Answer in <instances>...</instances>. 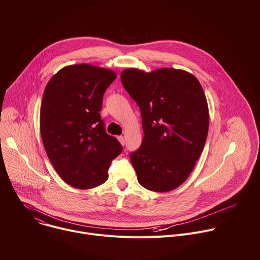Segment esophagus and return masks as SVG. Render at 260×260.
Segmentation results:
<instances>
[{
	"label": "esophagus",
	"instance_id": "obj_1",
	"mask_svg": "<svg viewBox=\"0 0 260 260\" xmlns=\"http://www.w3.org/2000/svg\"><path fill=\"white\" fill-rule=\"evenodd\" d=\"M117 139H118V141L120 142L121 145H124V142H125V141H124V137H123V136H119V137H117Z\"/></svg>",
	"mask_w": 260,
	"mask_h": 260
}]
</instances>
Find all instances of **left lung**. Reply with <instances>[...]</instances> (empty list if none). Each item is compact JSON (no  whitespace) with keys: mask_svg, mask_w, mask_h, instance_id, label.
<instances>
[{"mask_svg":"<svg viewBox=\"0 0 260 260\" xmlns=\"http://www.w3.org/2000/svg\"><path fill=\"white\" fill-rule=\"evenodd\" d=\"M120 78L142 116L143 142L131 153L138 181L148 190L172 191L188 178L207 140L203 87L192 74L172 68L125 69Z\"/></svg>","mask_w":260,"mask_h":260,"instance_id":"obj_1","label":"left lung"}]
</instances>
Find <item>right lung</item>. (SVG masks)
Segmentation results:
<instances>
[{
	"label": "right lung",
	"instance_id": "1",
	"mask_svg": "<svg viewBox=\"0 0 260 260\" xmlns=\"http://www.w3.org/2000/svg\"><path fill=\"white\" fill-rule=\"evenodd\" d=\"M116 76L109 69L72 64L59 70L45 87L40 111L43 145L59 177L75 188L103 184L111 161L122 151L100 115L103 95Z\"/></svg>",
	"mask_w": 260,
	"mask_h": 260
}]
</instances>
